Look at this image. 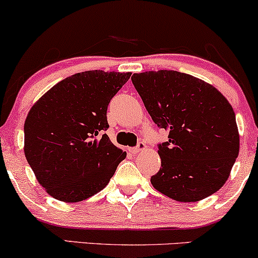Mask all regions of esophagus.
Here are the masks:
<instances>
[{"mask_svg": "<svg viewBox=\"0 0 258 258\" xmlns=\"http://www.w3.org/2000/svg\"><path fill=\"white\" fill-rule=\"evenodd\" d=\"M146 148H147L146 144H144L143 142H138L137 147L132 148V149H131V153H132V154H138V153L143 152V150H146Z\"/></svg>", "mask_w": 258, "mask_h": 258, "instance_id": "34e87169", "label": "esophagus"}]
</instances>
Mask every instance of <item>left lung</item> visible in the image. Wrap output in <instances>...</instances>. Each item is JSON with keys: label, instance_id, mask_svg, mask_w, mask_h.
<instances>
[{"label": "left lung", "instance_id": "obj_1", "mask_svg": "<svg viewBox=\"0 0 258 258\" xmlns=\"http://www.w3.org/2000/svg\"><path fill=\"white\" fill-rule=\"evenodd\" d=\"M132 84L168 141L158 144L161 167L150 182L180 203L210 197L226 183L239 154L232 105L214 86L188 74H133Z\"/></svg>", "mask_w": 258, "mask_h": 258}]
</instances>
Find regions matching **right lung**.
<instances>
[{"label":"right lung","instance_id":"obj_1","mask_svg":"<svg viewBox=\"0 0 258 258\" xmlns=\"http://www.w3.org/2000/svg\"><path fill=\"white\" fill-rule=\"evenodd\" d=\"M131 73L102 70L61 80L32 105L24 123V153L54 199L78 203L105 188L126 153L102 133L110 100Z\"/></svg>","mask_w":258,"mask_h":258}]
</instances>
